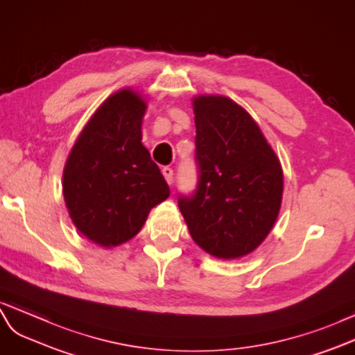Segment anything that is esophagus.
<instances>
[{
  "label": "esophagus",
  "instance_id": "34e87169",
  "mask_svg": "<svg viewBox=\"0 0 355 355\" xmlns=\"http://www.w3.org/2000/svg\"><path fill=\"white\" fill-rule=\"evenodd\" d=\"M162 174L163 177H165L166 183L171 186L172 183H174V171H172V168H163L162 169Z\"/></svg>",
  "mask_w": 355,
  "mask_h": 355
}]
</instances>
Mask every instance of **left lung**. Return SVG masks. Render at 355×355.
<instances>
[{
	"mask_svg": "<svg viewBox=\"0 0 355 355\" xmlns=\"http://www.w3.org/2000/svg\"><path fill=\"white\" fill-rule=\"evenodd\" d=\"M198 184L178 207L193 241L210 255H249L271 231L282 204L280 162L246 109L223 96L193 98Z\"/></svg>",
	"mask_w": 355,
	"mask_h": 355,
	"instance_id": "1",
	"label": "left lung"
}]
</instances>
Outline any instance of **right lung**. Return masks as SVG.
I'll use <instances>...</instances> for the list:
<instances>
[{"mask_svg":"<svg viewBox=\"0 0 355 355\" xmlns=\"http://www.w3.org/2000/svg\"><path fill=\"white\" fill-rule=\"evenodd\" d=\"M147 103L125 88L112 94L89 118L71 148L62 193L71 222L103 248L129 241L153 207L169 196V186L144 147Z\"/></svg>","mask_w":355,"mask_h":355,"instance_id":"add662e5","label":"right lung"}]
</instances>
